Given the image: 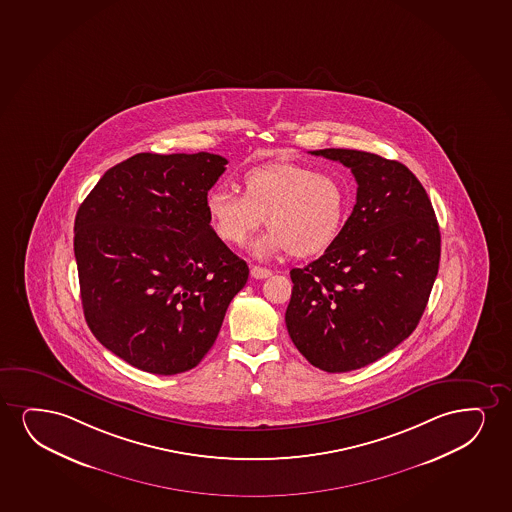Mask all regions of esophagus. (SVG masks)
Masks as SVG:
<instances>
[{
  "label": "esophagus",
  "mask_w": 512,
  "mask_h": 512,
  "mask_svg": "<svg viewBox=\"0 0 512 512\" xmlns=\"http://www.w3.org/2000/svg\"><path fill=\"white\" fill-rule=\"evenodd\" d=\"M250 274H252V278L255 279H266L273 274V271H269L266 267L253 266Z\"/></svg>",
  "instance_id": "34e87169"
}]
</instances>
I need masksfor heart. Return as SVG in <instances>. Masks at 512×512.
Masks as SVG:
<instances>
[{"label":"heart","instance_id":"heart-1","mask_svg":"<svg viewBox=\"0 0 512 512\" xmlns=\"http://www.w3.org/2000/svg\"><path fill=\"white\" fill-rule=\"evenodd\" d=\"M243 196L217 187L206 194L213 231L226 245L243 246L266 217L269 233L253 253L288 252L311 257L325 252L346 222L349 196L342 180L302 163L253 166L241 179Z\"/></svg>","mask_w":512,"mask_h":512}]
</instances>
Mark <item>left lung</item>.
Returning <instances> with one entry per match:
<instances>
[{"label": "left lung", "mask_w": 512, "mask_h": 512, "mask_svg": "<svg viewBox=\"0 0 512 512\" xmlns=\"http://www.w3.org/2000/svg\"><path fill=\"white\" fill-rule=\"evenodd\" d=\"M311 154L351 168L358 193L339 238L290 271L286 328L312 366L351 372L419 325L438 276L441 234L429 196L403 163L354 149Z\"/></svg>", "instance_id": "8db88e82"}]
</instances>
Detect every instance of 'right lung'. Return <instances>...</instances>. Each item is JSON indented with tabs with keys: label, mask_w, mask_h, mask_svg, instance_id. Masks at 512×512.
<instances>
[{
	"label": "right lung",
	"mask_w": 512,
	"mask_h": 512,
	"mask_svg": "<svg viewBox=\"0 0 512 512\" xmlns=\"http://www.w3.org/2000/svg\"><path fill=\"white\" fill-rule=\"evenodd\" d=\"M219 154H135L109 168L74 220L81 304L95 339L154 375L205 358L248 266L215 234L206 194Z\"/></svg>",
	"instance_id": "add662e5"
}]
</instances>
